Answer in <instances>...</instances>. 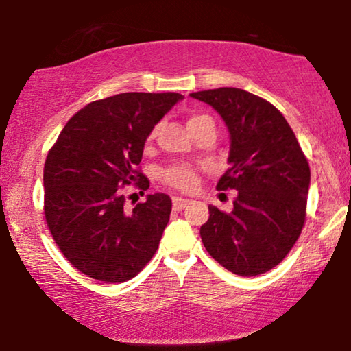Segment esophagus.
I'll list each match as a JSON object with an SVG mask.
<instances>
[{
  "mask_svg": "<svg viewBox=\"0 0 351 351\" xmlns=\"http://www.w3.org/2000/svg\"><path fill=\"white\" fill-rule=\"evenodd\" d=\"M189 204H190V199L179 198V196H176V198H172V208H174V210L185 209Z\"/></svg>",
  "mask_w": 351,
  "mask_h": 351,
  "instance_id": "34e87169",
  "label": "esophagus"
}]
</instances>
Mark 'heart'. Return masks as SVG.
<instances>
[{
    "instance_id": "1",
    "label": "heart",
    "mask_w": 351,
    "mask_h": 351,
    "mask_svg": "<svg viewBox=\"0 0 351 351\" xmlns=\"http://www.w3.org/2000/svg\"><path fill=\"white\" fill-rule=\"evenodd\" d=\"M201 126H213V119H210L208 114H190L189 119H186V128L191 132L196 128ZM155 137V131L150 134V141ZM161 179L165 184L174 186V189H179L182 191H191L198 186V172H196L195 167L189 165H174L162 172Z\"/></svg>"
}]
</instances>
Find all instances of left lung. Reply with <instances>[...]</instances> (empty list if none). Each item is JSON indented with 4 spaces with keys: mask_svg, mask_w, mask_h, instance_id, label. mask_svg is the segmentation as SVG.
I'll use <instances>...</instances> for the list:
<instances>
[{
    "mask_svg": "<svg viewBox=\"0 0 351 351\" xmlns=\"http://www.w3.org/2000/svg\"><path fill=\"white\" fill-rule=\"evenodd\" d=\"M209 104L230 132V167L217 190H237L232 213L209 206L206 251L239 276L276 267L305 225L310 166L286 118L268 100L237 88L190 94Z\"/></svg>",
    "mask_w": 351,
    "mask_h": 351,
    "instance_id": "8db88e82",
    "label": "left lung"
}]
</instances>
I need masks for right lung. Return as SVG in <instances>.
I'll return each instance as SVG.
<instances>
[{
  "mask_svg": "<svg viewBox=\"0 0 351 351\" xmlns=\"http://www.w3.org/2000/svg\"><path fill=\"white\" fill-rule=\"evenodd\" d=\"M184 95L124 93L69 119L45 162V217L66 261L104 282L138 275L155 256L172 201L165 193L126 209L123 186L150 182L138 165L155 124Z\"/></svg>",
  "mask_w": 351,
  "mask_h": 351,
  "instance_id": "right-lung-1",
  "label": "right lung"
}]
</instances>
